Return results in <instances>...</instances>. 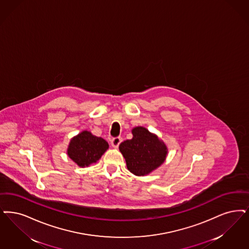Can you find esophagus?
Returning a JSON list of instances; mask_svg holds the SVG:
<instances>
[{"label":"esophagus","instance_id":"esophagus-1","mask_svg":"<svg viewBox=\"0 0 249 249\" xmlns=\"http://www.w3.org/2000/svg\"><path fill=\"white\" fill-rule=\"evenodd\" d=\"M121 142H122V139H121L120 137H115V138H113V139L111 140V145H112L114 148H118Z\"/></svg>","mask_w":249,"mask_h":249}]
</instances>
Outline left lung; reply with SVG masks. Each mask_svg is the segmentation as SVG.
<instances>
[{"mask_svg":"<svg viewBox=\"0 0 249 249\" xmlns=\"http://www.w3.org/2000/svg\"><path fill=\"white\" fill-rule=\"evenodd\" d=\"M132 138L120 144L127 169L136 176L148 175L164 163L168 147L157 134L142 126L131 129Z\"/></svg>","mask_w":249,"mask_h":249,"instance_id":"obj_1","label":"left lung"}]
</instances>
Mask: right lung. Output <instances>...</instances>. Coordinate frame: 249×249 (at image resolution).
Returning a JSON list of instances; mask_svg holds the SVG:
<instances>
[{"label":"right lung","mask_w":249,"mask_h":249,"mask_svg":"<svg viewBox=\"0 0 249 249\" xmlns=\"http://www.w3.org/2000/svg\"><path fill=\"white\" fill-rule=\"evenodd\" d=\"M108 142L93 135L89 130H82L70 140L67 154L80 168L96 163L108 149Z\"/></svg>","instance_id":"add662e5"}]
</instances>
